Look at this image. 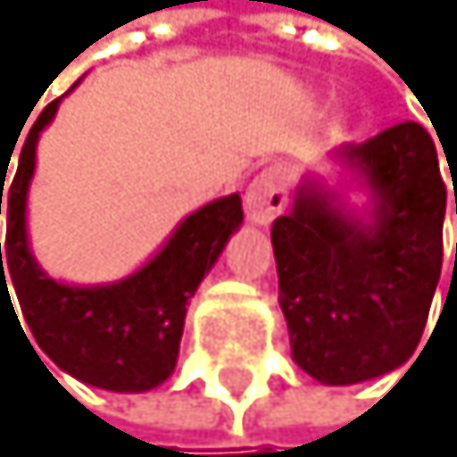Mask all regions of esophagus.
I'll return each instance as SVG.
<instances>
[{"label":"esophagus","mask_w":457,"mask_h":457,"mask_svg":"<svg viewBox=\"0 0 457 457\" xmlns=\"http://www.w3.org/2000/svg\"><path fill=\"white\" fill-rule=\"evenodd\" d=\"M289 174L283 165L262 168L257 177L251 179L248 192H245V209H248L251 221L257 227H269L274 218L283 212L289 200Z\"/></svg>","instance_id":"esophagus-1"}]
</instances>
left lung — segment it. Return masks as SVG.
Wrapping results in <instances>:
<instances>
[{
  "mask_svg": "<svg viewBox=\"0 0 457 457\" xmlns=\"http://www.w3.org/2000/svg\"><path fill=\"white\" fill-rule=\"evenodd\" d=\"M330 162L366 206L354 209L348 186L307 170L271 245L292 361L328 387H345L399 370L417 352L444 265L446 186L435 141L413 120L343 144Z\"/></svg>",
  "mask_w": 457,
  "mask_h": 457,
  "instance_id": "obj_1",
  "label": "left lung"
}]
</instances>
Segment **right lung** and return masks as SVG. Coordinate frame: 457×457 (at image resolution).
Returning a JSON list of instances; mask_svg holds the SVG:
<instances>
[{"mask_svg": "<svg viewBox=\"0 0 457 457\" xmlns=\"http://www.w3.org/2000/svg\"><path fill=\"white\" fill-rule=\"evenodd\" d=\"M64 96L49 103L29 129L8 188L4 177L13 150L4 162L0 159V215L4 209L8 218L4 245L0 242V313L2 301L13 310V289L37 348L58 370L100 390L147 393L174 372L188 301L221 257L230 236L242 227V197H215L195 209L141 269L120 280L79 287L49 278L31 253L26 215L40 132L55 120Z\"/></svg>", "mask_w": 457, "mask_h": 457, "instance_id": "add662e5", "label": "right lung"}]
</instances>
